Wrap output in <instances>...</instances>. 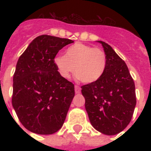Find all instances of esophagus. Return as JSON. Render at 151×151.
Masks as SVG:
<instances>
[{
  "mask_svg": "<svg viewBox=\"0 0 151 151\" xmlns=\"http://www.w3.org/2000/svg\"><path fill=\"white\" fill-rule=\"evenodd\" d=\"M74 88H75V93H76V94H78V93H80V92H81L80 86H78V85H75V86H74Z\"/></svg>",
  "mask_w": 151,
  "mask_h": 151,
  "instance_id": "1",
  "label": "esophagus"
}]
</instances>
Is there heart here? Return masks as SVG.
Returning a JSON list of instances; mask_svg holds the SVG:
<instances>
[{
    "mask_svg": "<svg viewBox=\"0 0 151 151\" xmlns=\"http://www.w3.org/2000/svg\"><path fill=\"white\" fill-rule=\"evenodd\" d=\"M55 66L60 75L69 78L73 70L81 81L93 83L103 75L106 68V55L99 48L76 43L66 50L65 55H56Z\"/></svg>",
    "mask_w": 151,
    "mask_h": 151,
    "instance_id": "obj_1",
    "label": "heart"
}]
</instances>
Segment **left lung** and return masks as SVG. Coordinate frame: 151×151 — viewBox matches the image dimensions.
I'll use <instances>...</instances> for the list:
<instances>
[{"label": "left lung", "instance_id": "1", "mask_svg": "<svg viewBox=\"0 0 151 151\" xmlns=\"http://www.w3.org/2000/svg\"><path fill=\"white\" fill-rule=\"evenodd\" d=\"M97 42L106 55V68L99 80L81 86V93L92 126L101 133L113 136L131 122L136 104L135 83L124 60L108 44Z\"/></svg>", "mask_w": 151, "mask_h": 151}]
</instances>
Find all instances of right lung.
I'll return each mask as SVG.
<instances>
[{
  "label": "right lung",
  "instance_id": "right-lung-1",
  "mask_svg": "<svg viewBox=\"0 0 151 151\" xmlns=\"http://www.w3.org/2000/svg\"><path fill=\"white\" fill-rule=\"evenodd\" d=\"M72 40L41 35L20 55L13 76L12 103L29 131L50 135L61 129L74 96V85L63 78L54 59Z\"/></svg>",
  "mask_w": 151,
  "mask_h": 151
}]
</instances>
